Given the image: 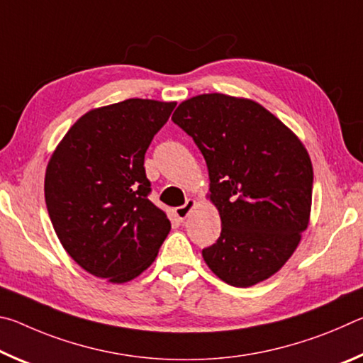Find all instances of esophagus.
<instances>
[{"label": "esophagus", "mask_w": 363, "mask_h": 363, "mask_svg": "<svg viewBox=\"0 0 363 363\" xmlns=\"http://www.w3.org/2000/svg\"><path fill=\"white\" fill-rule=\"evenodd\" d=\"M195 205H196V201L192 200V199H189V200L186 201V205L176 208V210H174L176 218L179 219V220H184V219H186V218L189 216V213L192 211V208H194Z\"/></svg>", "instance_id": "1"}]
</instances>
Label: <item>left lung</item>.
I'll return each mask as SVG.
<instances>
[{
	"label": "left lung",
	"mask_w": 363,
	"mask_h": 363,
	"mask_svg": "<svg viewBox=\"0 0 363 363\" xmlns=\"http://www.w3.org/2000/svg\"><path fill=\"white\" fill-rule=\"evenodd\" d=\"M203 155L223 230L201 251L218 277L247 288L279 272L307 229L314 171L303 143L259 104L219 93L173 115Z\"/></svg>",
	"instance_id": "left-lung-1"
}]
</instances>
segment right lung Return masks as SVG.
<instances>
[{"label": "right lung", "instance_id": "add662e5", "mask_svg": "<svg viewBox=\"0 0 363 363\" xmlns=\"http://www.w3.org/2000/svg\"><path fill=\"white\" fill-rule=\"evenodd\" d=\"M174 107L126 99L89 110L49 160L45 199L52 227L72 259L96 277L136 279L171 230L149 200L144 157Z\"/></svg>", "mask_w": 363, "mask_h": 363}]
</instances>
